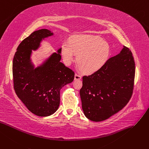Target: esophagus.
I'll return each instance as SVG.
<instances>
[{
  "mask_svg": "<svg viewBox=\"0 0 149 149\" xmlns=\"http://www.w3.org/2000/svg\"><path fill=\"white\" fill-rule=\"evenodd\" d=\"M74 78H75V80H80V79H81V76L80 75V74H75V77H74Z\"/></svg>",
  "mask_w": 149,
  "mask_h": 149,
  "instance_id": "obj_1",
  "label": "esophagus"
}]
</instances>
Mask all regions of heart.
I'll use <instances>...</instances> for the list:
<instances>
[{
  "mask_svg": "<svg viewBox=\"0 0 149 149\" xmlns=\"http://www.w3.org/2000/svg\"><path fill=\"white\" fill-rule=\"evenodd\" d=\"M61 54L65 65L71 64L77 56V63L81 72L92 74L101 69L110 54L108 43L97 36L80 34L72 36L69 42L61 46Z\"/></svg>",
  "mask_w": 149,
  "mask_h": 149,
  "instance_id": "heart-1",
  "label": "heart"
}]
</instances>
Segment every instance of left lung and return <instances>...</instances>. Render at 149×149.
Listing matches in <instances>:
<instances>
[{
    "label": "left lung",
    "instance_id": "8db88e82",
    "mask_svg": "<svg viewBox=\"0 0 149 149\" xmlns=\"http://www.w3.org/2000/svg\"><path fill=\"white\" fill-rule=\"evenodd\" d=\"M135 72L132 53L124 46L98 71L83 76L80 94L86 117L101 122L121 110L132 96Z\"/></svg>",
    "mask_w": 149,
    "mask_h": 149
}]
</instances>
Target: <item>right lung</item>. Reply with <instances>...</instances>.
I'll use <instances>...</instances> for the list:
<instances>
[{"mask_svg":"<svg viewBox=\"0 0 149 149\" xmlns=\"http://www.w3.org/2000/svg\"><path fill=\"white\" fill-rule=\"evenodd\" d=\"M53 35L47 29L32 33L17 47L13 62L14 88L16 95L34 114L48 116L60 104V90L72 82L74 72L60 62L61 49L53 53L41 66L33 69L30 56L42 39Z\"/></svg>","mask_w":149,"mask_h":149,"instance_id":"add662e5","label":"right lung"}]
</instances>
